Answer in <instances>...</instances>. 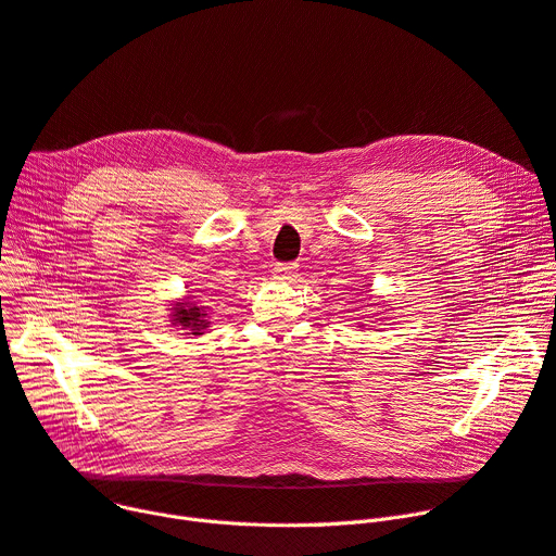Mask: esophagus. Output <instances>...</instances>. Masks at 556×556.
Returning a JSON list of instances; mask_svg holds the SVG:
<instances>
[{"mask_svg": "<svg viewBox=\"0 0 556 556\" xmlns=\"http://www.w3.org/2000/svg\"><path fill=\"white\" fill-rule=\"evenodd\" d=\"M298 263H277V266L273 268V275L275 279H281V281H293L298 277Z\"/></svg>", "mask_w": 556, "mask_h": 556, "instance_id": "esophagus-1", "label": "esophagus"}]
</instances>
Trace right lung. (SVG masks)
Segmentation results:
<instances>
[{
    "instance_id": "add662e5",
    "label": "right lung",
    "mask_w": 556,
    "mask_h": 556,
    "mask_svg": "<svg viewBox=\"0 0 556 556\" xmlns=\"http://www.w3.org/2000/svg\"><path fill=\"white\" fill-rule=\"evenodd\" d=\"M170 323L175 327H180L182 331H187V336H202V331L210 327V319L207 313H204L200 306H195L189 300L182 302H175L170 308Z\"/></svg>"
}]
</instances>
